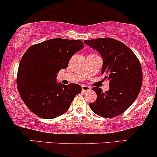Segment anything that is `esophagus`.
<instances>
[{
    "mask_svg": "<svg viewBox=\"0 0 157 157\" xmlns=\"http://www.w3.org/2000/svg\"><path fill=\"white\" fill-rule=\"evenodd\" d=\"M82 92H88V91H90L91 90V88L88 86H82Z\"/></svg>",
    "mask_w": 157,
    "mask_h": 157,
    "instance_id": "34e87169",
    "label": "esophagus"
}]
</instances>
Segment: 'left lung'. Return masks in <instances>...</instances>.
I'll return each mask as SVG.
<instances>
[{"instance_id": "obj_1", "label": "left lung", "mask_w": 157, "mask_h": 157, "mask_svg": "<svg viewBox=\"0 0 157 157\" xmlns=\"http://www.w3.org/2000/svg\"><path fill=\"white\" fill-rule=\"evenodd\" d=\"M102 58V74L109 81V90L105 92L92 88L97 94L91 109L103 118H113L123 113L133 103L140 92L143 81L140 61L122 42L111 38L84 40Z\"/></svg>"}]
</instances>
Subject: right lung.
Segmentation results:
<instances>
[{"label": "right lung", "instance_id": "obj_1", "mask_svg": "<svg viewBox=\"0 0 157 157\" xmlns=\"http://www.w3.org/2000/svg\"><path fill=\"white\" fill-rule=\"evenodd\" d=\"M83 48L82 40L53 38L25 52L19 65L17 89L25 105L36 116L51 119L63 115L82 92L78 84L57 83V76Z\"/></svg>", "mask_w": 157, "mask_h": 157}]
</instances>
